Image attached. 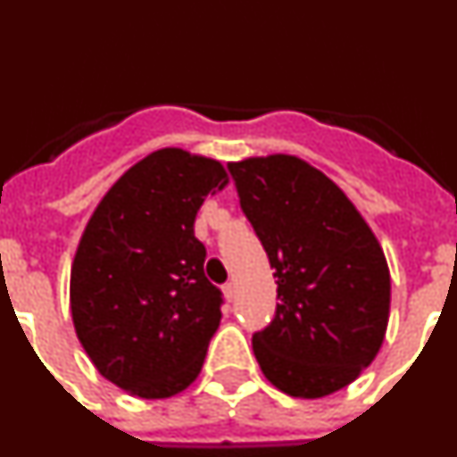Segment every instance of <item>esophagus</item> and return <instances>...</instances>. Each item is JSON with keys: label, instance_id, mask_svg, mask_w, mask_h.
<instances>
[{"label": "esophagus", "instance_id": "obj_1", "mask_svg": "<svg viewBox=\"0 0 457 457\" xmlns=\"http://www.w3.org/2000/svg\"><path fill=\"white\" fill-rule=\"evenodd\" d=\"M221 293H224L226 300L233 302V297H236V286H233V284H226L224 288H221Z\"/></svg>", "mask_w": 457, "mask_h": 457}]
</instances>
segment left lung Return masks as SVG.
I'll use <instances>...</instances> for the list:
<instances>
[{
  "instance_id": "obj_1",
  "label": "left lung",
  "mask_w": 457,
  "mask_h": 457,
  "mask_svg": "<svg viewBox=\"0 0 457 457\" xmlns=\"http://www.w3.org/2000/svg\"><path fill=\"white\" fill-rule=\"evenodd\" d=\"M228 169L277 277V316L252 341L258 366L293 398H325L382 348L391 304L385 252L345 192L302 157L274 153Z\"/></svg>"
}]
</instances>
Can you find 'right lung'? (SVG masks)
Returning a JSON list of instances; mask_svg holds the SVG:
<instances>
[{
    "label": "right lung",
    "mask_w": 457,
    "mask_h": 457,
    "mask_svg": "<svg viewBox=\"0 0 457 457\" xmlns=\"http://www.w3.org/2000/svg\"><path fill=\"white\" fill-rule=\"evenodd\" d=\"M228 173L220 160L160 148L107 189L71 268V316L98 373L125 394L171 398L199 378L221 320L194 220Z\"/></svg>",
    "instance_id": "obj_1"
}]
</instances>
